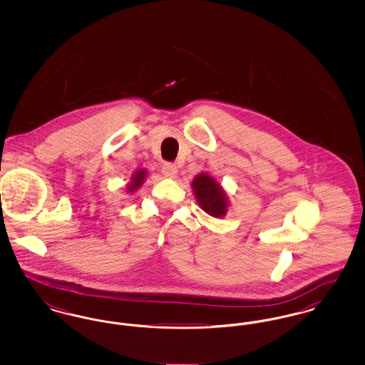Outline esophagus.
Masks as SVG:
<instances>
[{
    "instance_id": "1",
    "label": "esophagus",
    "mask_w": 365,
    "mask_h": 365,
    "mask_svg": "<svg viewBox=\"0 0 365 365\" xmlns=\"http://www.w3.org/2000/svg\"><path fill=\"white\" fill-rule=\"evenodd\" d=\"M161 173L163 175L165 176V178H175L176 176V173H178V170H176V167H175L174 164H170V163H165L164 165H163V168H161Z\"/></svg>"
}]
</instances>
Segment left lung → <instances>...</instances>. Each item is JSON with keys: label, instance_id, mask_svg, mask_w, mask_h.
<instances>
[{"label": "left lung", "instance_id": "1", "mask_svg": "<svg viewBox=\"0 0 365 365\" xmlns=\"http://www.w3.org/2000/svg\"><path fill=\"white\" fill-rule=\"evenodd\" d=\"M195 200L205 213L209 216L220 219L228 210V195L219 185V182L207 173H201L192 179L191 183Z\"/></svg>", "mask_w": 365, "mask_h": 365}]
</instances>
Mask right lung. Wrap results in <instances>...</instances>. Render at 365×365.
I'll use <instances>...</instances> for the list:
<instances>
[{"mask_svg": "<svg viewBox=\"0 0 365 365\" xmlns=\"http://www.w3.org/2000/svg\"><path fill=\"white\" fill-rule=\"evenodd\" d=\"M146 176H148V171H146L145 168L135 171L134 174L131 175V178H130V182H128V185H127V191L133 194V192H135V191L138 190L139 187L143 185Z\"/></svg>", "mask_w": 365, "mask_h": 365, "instance_id": "add662e5", "label": "right lung"}]
</instances>
